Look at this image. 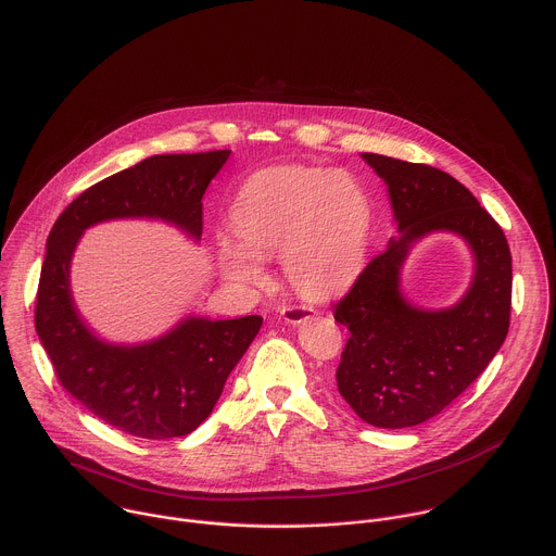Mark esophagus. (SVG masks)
I'll return each mask as SVG.
<instances>
[{"mask_svg": "<svg viewBox=\"0 0 556 556\" xmlns=\"http://www.w3.org/2000/svg\"><path fill=\"white\" fill-rule=\"evenodd\" d=\"M314 314H316L314 307H307V305H292V307H286L281 312V316L288 325H301V323L309 320Z\"/></svg>", "mask_w": 556, "mask_h": 556, "instance_id": "esophagus-1", "label": "esophagus"}]
</instances>
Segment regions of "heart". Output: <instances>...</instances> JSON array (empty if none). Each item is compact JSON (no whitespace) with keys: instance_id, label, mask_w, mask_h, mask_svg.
<instances>
[{"instance_id":"1","label":"heart","mask_w":556,"mask_h":556,"mask_svg":"<svg viewBox=\"0 0 556 556\" xmlns=\"http://www.w3.org/2000/svg\"><path fill=\"white\" fill-rule=\"evenodd\" d=\"M240 243L218 238L223 275L262 286V260L281 257L290 283L323 299L349 288L364 270L372 207L364 186L344 170L286 166L253 175L231 205Z\"/></svg>"}]
</instances>
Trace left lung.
Here are the masks:
<instances>
[{"instance_id": "obj_1", "label": "left lung", "mask_w": 556, "mask_h": 556, "mask_svg": "<svg viewBox=\"0 0 556 556\" xmlns=\"http://www.w3.org/2000/svg\"><path fill=\"white\" fill-rule=\"evenodd\" d=\"M388 184L396 238L336 305L351 331L336 379L368 425L407 429L446 409L501 351L511 314V251L501 225L448 173L362 153ZM431 232H455L473 253V279L451 308L427 311L402 292V266Z\"/></svg>"}]
</instances>
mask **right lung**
Wrapping results in <instances>:
<instances>
[{
    "label": "right lung",
    "instance_id": "right-lung-1",
    "mask_svg": "<svg viewBox=\"0 0 556 556\" xmlns=\"http://www.w3.org/2000/svg\"><path fill=\"white\" fill-rule=\"evenodd\" d=\"M229 155V149L151 155L84 190L49 231L34 312L38 340L60 386L127 435L168 440L192 433L212 414L262 316H186L155 340L114 344L101 340L75 307L73 253L88 227L123 218L162 220L199 242L201 199Z\"/></svg>",
    "mask_w": 556,
    "mask_h": 556
}]
</instances>
